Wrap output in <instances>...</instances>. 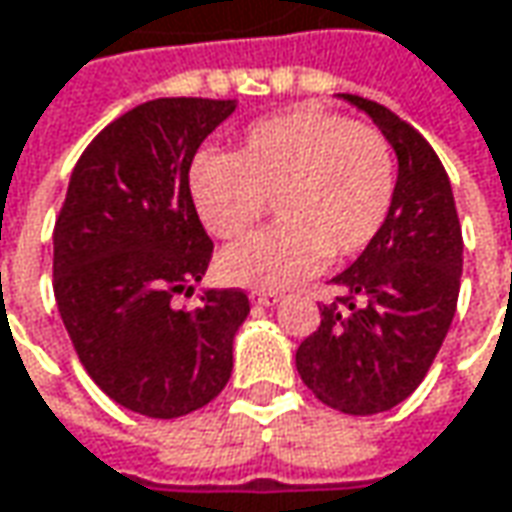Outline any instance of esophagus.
Returning a JSON list of instances; mask_svg holds the SVG:
<instances>
[{"mask_svg": "<svg viewBox=\"0 0 512 512\" xmlns=\"http://www.w3.org/2000/svg\"><path fill=\"white\" fill-rule=\"evenodd\" d=\"M250 302L265 307L279 305V302H282V293H273V290H253V293H250Z\"/></svg>", "mask_w": 512, "mask_h": 512, "instance_id": "34e87169", "label": "esophagus"}]
</instances>
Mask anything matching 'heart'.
<instances>
[{"label":"heart","instance_id":"1","mask_svg":"<svg viewBox=\"0 0 512 512\" xmlns=\"http://www.w3.org/2000/svg\"><path fill=\"white\" fill-rule=\"evenodd\" d=\"M190 199L225 242L245 239L273 202L279 225L219 259L230 285L282 290L325 262L376 239L396 193V162L382 133L333 110L293 108L253 122L239 150L193 159Z\"/></svg>","mask_w":512,"mask_h":512}]
</instances>
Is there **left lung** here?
Here are the masks:
<instances>
[{"label": "left lung", "mask_w": 512, "mask_h": 512, "mask_svg": "<svg viewBox=\"0 0 512 512\" xmlns=\"http://www.w3.org/2000/svg\"><path fill=\"white\" fill-rule=\"evenodd\" d=\"M396 150L399 179L376 239L333 285L322 322L296 350L313 396L350 416L404 402L427 376L450 330L462 285V225L450 179L422 133L393 110L342 93Z\"/></svg>", "instance_id": "8db88e82"}]
</instances>
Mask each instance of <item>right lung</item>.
I'll use <instances>...</instances> for the list:
<instances>
[{
  "mask_svg": "<svg viewBox=\"0 0 512 512\" xmlns=\"http://www.w3.org/2000/svg\"><path fill=\"white\" fill-rule=\"evenodd\" d=\"M233 99H153L102 130L70 173L53 227V296L73 350L110 399L150 419H179L225 390L245 290H205L213 242L190 199L199 145Z\"/></svg>",
  "mask_w": 512,
  "mask_h": 512,
  "instance_id": "add662e5",
  "label": "right lung"
}]
</instances>
